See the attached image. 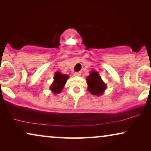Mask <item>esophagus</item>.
<instances>
[{"instance_id": "obj_1", "label": "esophagus", "mask_w": 151, "mask_h": 151, "mask_svg": "<svg viewBox=\"0 0 151 151\" xmlns=\"http://www.w3.org/2000/svg\"><path fill=\"white\" fill-rule=\"evenodd\" d=\"M74 75H75L76 76H81V72H80V71L76 72V73H74Z\"/></svg>"}]
</instances>
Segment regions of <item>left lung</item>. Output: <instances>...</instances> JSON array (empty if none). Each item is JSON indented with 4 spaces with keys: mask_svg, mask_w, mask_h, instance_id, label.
Listing matches in <instances>:
<instances>
[{
    "mask_svg": "<svg viewBox=\"0 0 151 151\" xmlns=\"http://www.w3.org/2000/svg\"><path fill=\"white\" fill-rule=\"evenodd\" d=\"M88 89L94 96H100L106 88V84L102 82L101 77L96 71H92L86 78Z\"/></svg>",
    "mask_w": 151,
    "mask_h": 151,
    "instance_id": "8db88e82",
    "label": "left lung"
}]
</instances>
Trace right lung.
I'll return each mask as SVG.
<instances>
[{
	"label": "right lung",
	"mask_w": 151,
	"mask_h": 151,
	"mask_svg": "<svg viewBox=\"0 0 151 151\" xmlns=\"http://www.w3.org/2000/svg\"><path fill=\"white\" fill-rule=\"evenodd\" d=\"M69 76L65 74H62L60 72H56L54 76V82L51 86L50 89L53 92V93H59L63 89L64 85L66 84L67 80Z\"/></svg>",
	"instance_id": "right-lung-1"
}]
</instances>
